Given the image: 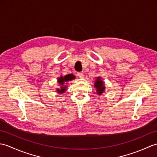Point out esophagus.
Instances as JSON below:
<instances>
[{"mask_svg": "<svg viewBox=\"0 0 157 157\" xmlns=\"http://www.w3.org/2000/svg\"><path fill=\"white\" fill-rule=\"evenodd\" d=\"M78 77L79 78H83V72H78Z\"/></svg>", "mask_w": 157, "mask_h": 157, "instance_id": "34e87169", "label": "esophagus"}]
</instances>
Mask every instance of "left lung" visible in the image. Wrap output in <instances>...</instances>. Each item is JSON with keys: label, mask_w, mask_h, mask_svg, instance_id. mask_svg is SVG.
Returning a JSON list of instances; mask_svg holds the SVG:
<instances>
[{"label": "left lung", "mask_w": 157, "mask_h": 157, "mask_svg": "<svg viewBox=\"0 0 157 157\" xmlns=\"http://www.w3.org/2000/svg\"><path fill=\"white\" fill-rule=\"evenodd\" d=\"M94 86L96 89V93L99 96L101 95L103 93H104L105 90V83L104 81H102L101 77H96Z\"/></svg>", "instance_id": "obj_1"}]
</instances>
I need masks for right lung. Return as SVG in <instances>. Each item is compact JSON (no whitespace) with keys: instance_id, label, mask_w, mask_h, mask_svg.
Wrapping results in <instances>:
<instances>
[{"instance_id":"1","label":"right lung","mask_w":157,"mask_h":157,"mask_svg":"<svg viewBox=\"0 0 157 157\" xmlns=\"http://www.w3.org/2000/svg\"><path fill=\"white\" fill-rule=\"evenodd\" d=\"M75 78V76L73 75L72 74H67L65 76L61 75L59 78H57V83L58 86H59V87H57L56 88V92L58 94H63L65 91L67 90V82L71 81V80L74 79Z\"/></svg>"}]
</instances>
